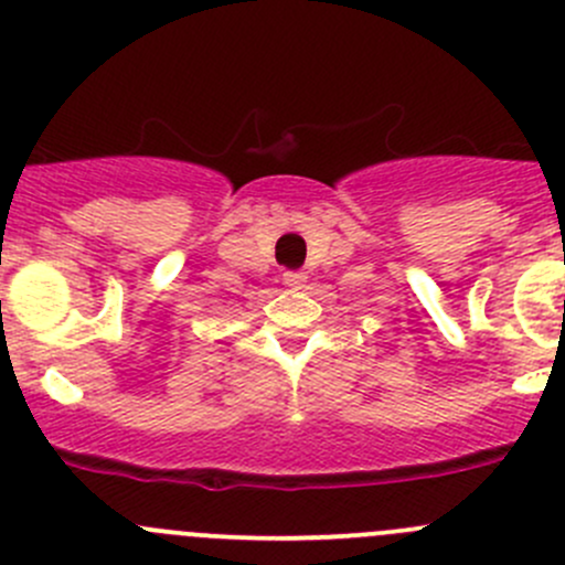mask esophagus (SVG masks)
Here are the masks:
<instances>
[{"label": "esophagus", "instance_id": "34e87169", "mask_svg": "<svg viewBox=\"0 0 565 565\" xmlns=\"http://www.w3.org/2000/svg\"><path fill=\"white\" fill-rule=\"evenodd\" d=\"M284 284H287V287H292V289H300L306 284V273L287 270V273H284Z\"/></svg>", "mask_w": 565, "mask_h": 565}]
</instances>
